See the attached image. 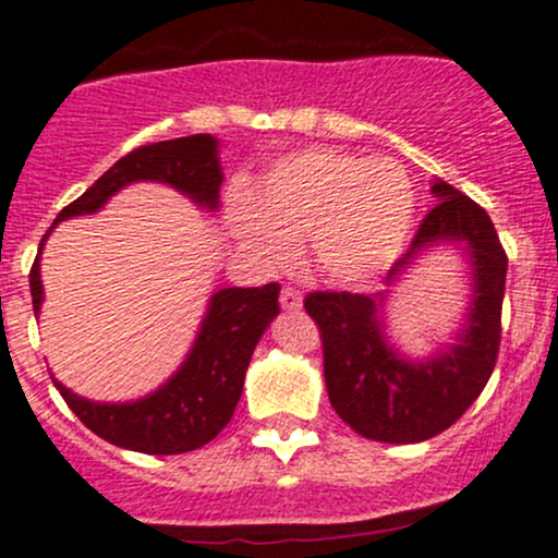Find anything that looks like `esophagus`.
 I'll list each match as a JSON object with an SVG mask.
<instances>
[{
	"instance_id": "obj_1",
	"label": "esophagus",
	"mask_w": 558,
	"mask_h": 558,
	"mask_svg": "<svg viewBox=\"0 0 558 558\" xmlns=\"http://www.w3.org/2000/svg\"><path fill=\"white\" fill-rule=\"evenodd\" d=\"M280 305H283L286 311H300V307H302V291L286 286V289L280 291Z\"/></svg>"
}]
</instances>
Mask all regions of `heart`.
<instances>
[{
    "label": "heart",
    "instance_id": "heart-1",
    "mask_svg": "<svg viewBox=\"0 0 558 558\" xmlns=\"http://www.w3.org/2000/svg\"><path fill=\"white\" fill-rule=\"evenodd\" d=\"M413 223V183L393 159L335 148L283 156L258 178L234 234L264 264H283L302 240L307 264L335 283L386 269Z\"/></svg>",
    "mask_w": 558,
    "mask_h": 558
}]
</instances>
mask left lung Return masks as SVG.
I'll list each match as a JSON object with an SVG mask.
<instances>
[{"instance_id":"1","label":"left lung","mask_w":558,"mask_h":558,"mask_svg":"<svg viewBox=\"0 0 558 558\" xmlns=\"http://www.w3.org/2000/svg\"><path fill=\"white\" fill-rule=\"evenodd\" d=\"M437 205L426 213L413 245L388 272L391 283L415 253L435 243H459L472 258V305L459 342L426 362H408L384 337V294L313 291L305 311L318 324L324 378L331 408L356 435L378 442H421L440 435L481 397L502 340L508 253L477 202L435 180Z\"/></svg>"}]
</instances>
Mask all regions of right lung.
Returning <instances> with one entry per match:
<instances>
[{"label":"right lung","mask_w":558,"mask_h":558,"mask_svg":"<svg viewBox=\"0 0 558 558\" xmlns=\"http://www.w3.org/2000/svg\"><path fill=\"white\" fill-rule=\"evenodd\" d=\"M137 180H159V183L183 191L196 205L216 210L218 189L223 180L216 137L191 134V137L140 145L132 154L118 159L86 194L66 205L56 216L53 227L72 216L97 213L116 191L129 183H137ZM29 289L32 305H35V313H39V305H43L39 256L32 264ZM278 294V283H267L262 289L216 291L183 367L159 391L137 399V402H88L61 386L56 378L53 386L59 388L72 413L94 435L112 446L150 456L196 451V448L207 446L232 421L240 393H243L245 369L251 364L253 348L264 329L272 324L275 315L280 313Z\"/></svg>","instance_id":"add662e5"}]
</instances>
